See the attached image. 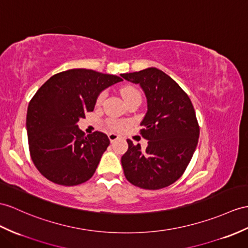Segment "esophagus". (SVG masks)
<instances>
[{"label": "esophagus", "mask_w": 248, "mask_h": 248, "mask_svg": "<svg viewBox=\"0 0 248 248\" xmlns=\"http://www.w3.org/2000/svg\"><path fill=\"white\" fill-rule=\"evenodd\" d=\"M120 137H119V135H117V134H113V132H110V134H108V139H109V141L110 142H113V141H116V140H118Z\"/></svg>", "instance_id": "1"}]
</instances>
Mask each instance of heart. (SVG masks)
<instances>
[{"label": "heart", "mask_w": 248, "mask_h": 248, "mask_svg": "<svg viewBox=\"0 0 248 248\" xmlns=\"http://www.w3.org/2000/svg\"><path fill=\"white\" fill-rule=\"evenodd\" d=\"M105 95H106V93H102L99 95L98 100H96V103L100 104L101 102L104 100ZM122 95H123L124 101L128 100V99H131V98H141L140 93H139L136 88H132V87H126V88H124L122 90ZM109 126H110L111 128H121L123 126V123L118 122V121H110Z\"/></svg>", "instance_id": "obj_1"}]
</instances>
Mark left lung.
<instances>
[{"label":"left lung","instance_id":"1","mask_svg":"<svg viewBox=\"0 0 248 248\" xmlns=\"http://www.w3.org/2000/svg\"><path fill=\"white\" fill-rule=\"evenodd\" d=\"M139 84L147 100L141 135L148 140L145 150L127 140L122 158L126 179L144 189L170 186L182 176L198 145L200 128L191 101L165 72L149 67L123 74Z\"/></svg>","mask_w":248,"mask_h":248}]
</instances>
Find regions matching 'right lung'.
Here are the masks:
<instances>
[{
    "mask_svg": "<svg viewBox=\"0 0 248 248\" xmlns=\"http://www.w3.org/2000/svg\"><path fill=\"white\" fill-rule=\"evenodd\" d=\"M122 81L77 68L52 76L40 87L29 102L26 129L32 162L46 179L74 186L93 176L110 141L101 131L85 136L78 122L93 110L103 90Z\"/></svg>",
    "mask_w": 248,
    "mask_h": 248,
    "instance_id": "obj_1",
    "label": "right lung"
}]
</instances>
